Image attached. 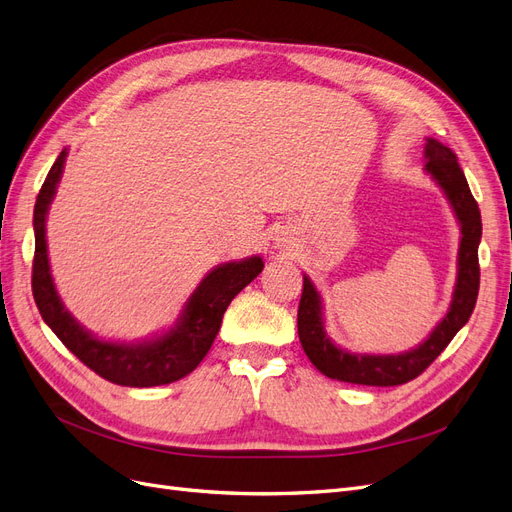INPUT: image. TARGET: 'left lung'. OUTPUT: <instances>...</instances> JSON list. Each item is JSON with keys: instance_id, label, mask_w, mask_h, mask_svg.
<instances>
[{"instance_id": "obj_1", "label": "left lung", "mask_w": 512, "mask_h": 512, "mask_svg": "<svg viewBox=\"0 0 512 512\" xmlns=\"http://www.w3.org/2000/svg\"><path fill=\"white\" fill-rule=\"evenodd\" d=\"M426 173L439 183L453 213L460 221L458 249V280L453 289L451 306L441 323L409 352L401 354H352L331 342L325 331L323 301L312 280L304 276V293L299 299L297 331L299 342L312 365L331 380L363 384V386H401L415 380L437 358L475 310L479 295V242H481V213L472 198L466 177L456 154L437 139H426L424 147Z\"/></svg>"}]
</instances>
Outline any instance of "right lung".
<instances>
[{
  "instance_id": "1",
  "label": "right lung",
  "mask_w": 512,
  "mask_h": 512,
  "mask_svg": "<svg viewBox=\"0 0 512 512\" xmlns=\"http://www.w3.org/2000/svg\"><path fill=\"white\" fill-rule=\"evenodd\" d=\"M65 158L67 149H63L52 164L35 200V257L31 289L37 310L67 350L111 384L149 388L181 380L187 373H192L206 352L211 350L227 306L259 276L263 270V259L257 255L246 257L242 261L221 263L208 272L192 297L187 299L175 327H170V331L160 337L141 344H118L94 337L65 310L59 293L54 289L48 263L46 215L56 194V185L61 181Z\"/></svg>"
}]
</instances>
